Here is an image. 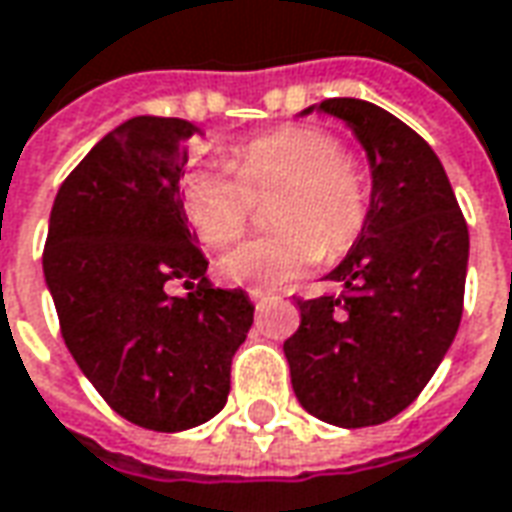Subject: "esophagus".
<instances>
[{"instance_id": "esophagus-1", "label": "esophagus", "mask_w": 512, "mask_h": 512, "mask_svg": "<svg viewBox=\"0 0 512 512\" xmlns=\"http://www.w3.org/2000/svg\"><path fill=\"white\" fill-rule=\"evenodd\" d=\"M248 295H250V301H256V303H262L270 298V292H264V290H248Z\"/></svg>"}]
</instances>
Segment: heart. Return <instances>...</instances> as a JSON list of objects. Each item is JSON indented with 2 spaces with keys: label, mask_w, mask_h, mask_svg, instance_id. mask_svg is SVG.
I'll return each instance as SVG.
<instances>
[{
  "label": "heart",
  "mask_w": 512,
  "mask_h": 512,
  "mask_svg": "<svg viewBox=\"0 0 512 512\" xmlns=\"http://www.w3.org/2000/svg\"><path fill=\"white\" fill-rule=\"evenodd\" d=\"M234 167L206 164L181 181L186 220L206 248H228L245 234L256 200H273V234L225 253L220 273L253 290H276L323 256L357 245L370 217V181L329 130L287 125L239 144Z\"/></svg>",
  "instance_id": "b5f03b06"
}]
</instances>
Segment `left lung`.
I'll return each mask as SVG.
<instances>
[{"label":"left lung","mask_w":512,"mask_h":512,"mask_svg":"<svg viewBox=\"0 0 512 512\" xmlns=\"http://www.w3.org/2000/svg\"><path fill=\"white\" fill-rule=\"evenodd\" d=\"M317 111L365 147L370 217L326 276L343 292L298 298L301 326L284 354L303 410L359 429L407 410L446 357L463 317L468 225L435 150L401 119L354 97Z\"/></svg>","instance_id":"obj_1"}]
</instances>
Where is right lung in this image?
Segmentation results:
<instances>
[{
    "label": "right lung",
    "instance_id": "1",
    "mask_svg": "<svg viewBox=\"0 0 512 512\" xmlns=\"http://www.w3.org/2000/svg\"><path fill=\"white\" fill-rule=\"evenodd\" d=\"M197 128L133 116L91 147L52 203L44 278L63 343L108 407L153 432L206 424L228 401L253 323L242 290H214L186 228L181 169ZM181 280L183 299L166 284Z\"/></svg>",
    "mask_w": 512,
    "mask_h": 512
}]
</instances>
